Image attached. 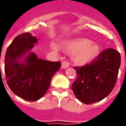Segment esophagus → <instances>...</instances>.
Instances as JSON below:
<instances>
[{"instance_id":"1","label":"esophagus","mask_w":126,"mask_h":126,"mask_svg":"<svg viewBox=\"0 0 126 126\" xmlns=\"http://www.w3.org/2000/svg\"><path fill=\"white\" fill-rule=\"evenodd\" d=\"M69 66V63L66 61H64L62 63V69H66Z\"/></svg>"}]
</instances>
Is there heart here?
Listing matches in <instances>:
<instances>
[{
  "instance_id": "obj_1",
  "label": "heart",
  "mask_w": 126,
  "mask_h": 126,
  "mask_svg": "<svg viewBox=\"0 0 126 126\" xmlns=\"http://www.w3.org/2000/svg\"><path fill=\"white\" fill-rule=\"evenodd\" d=\"M55 50L57 48L53 47ZM65 48L71 53H74V59L79 64H84L92 62L98 55L100 48L96 44L92 43L87 39L76 38L67 41Z\"/></svg>"
}]
</instances>
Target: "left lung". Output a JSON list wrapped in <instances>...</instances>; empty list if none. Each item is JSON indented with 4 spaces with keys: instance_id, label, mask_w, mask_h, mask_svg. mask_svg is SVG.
Wrapping results in <instances>:
<instances>
[{
    "instance_id": "1",
    "label": "left lung",
    "mask_w": 126,
    "mask_h": 126,
    "mask_svg": "<svg viewBox=\"0 0 126 126\" xmlns=\"http://www.w3.org/2000/svg\"><path fill=\"white\" fill-rule=\"evenodd\" d=\"M120 65L119 52L108 48L88 65L75 67L77 78L72 90L77 98L84 104H91L107 97L115 86Z\"/></svg>"
}]
</instances>
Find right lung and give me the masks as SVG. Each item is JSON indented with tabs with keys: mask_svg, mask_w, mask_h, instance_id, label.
<instances>
[{
	"mask_svg": "<svg viewBox=\"0 0 126 126\" xmlns=\"http://www.w3.org/2000/svg\"><path fill=\"white\" fill-rule=\"evenodd\" d=\"M37 42L30 33H22L14 39L5 53L7 83L14 94L26 101H36L46 93L61 65L60 62L38 59L32 52Z\"/></svg>",
	"mask_w": 126,
	"mask_h": 126,
	"instance_id": "right-lung-1",
	"label": "right lung"
}]
</instances>
